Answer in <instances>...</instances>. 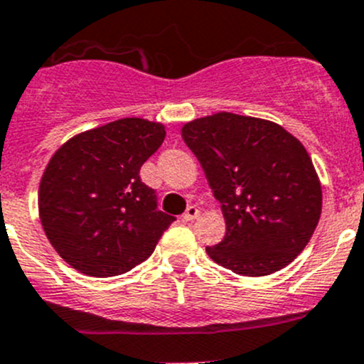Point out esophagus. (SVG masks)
Instances as JSON below:
<instances>
[{
  "instance_id": "obj_1",
  "label": "esophagus",
  "mask_w": 364,
  "mask_h": 364,
  "mask_svg": "<svg viewBox=\"0 0 364 364\" xmlns=\"http://www.w3.org/2000/svg\"><path fill=\"white\" fill-rule=\"evenodd\" d=\"M199 215H200V211L196 208V205H188V208H186V211L183 213V220H186V222H192V220H196Z\"/></svg>"
}]
</instances>
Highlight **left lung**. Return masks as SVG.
Returning a JSON list of instances; mask_svg holds the SVG:
<instances>
[{
  "label": "left lung",
  "mask_w": 364,
  "mask_h": 364,
  "mask_svg": "<svg viewBox=\"0 0 364 364\" xmlns=\"http://www.w3.org/2000/svg\"><path fill=\"white\" fill-rule=\"evenodd\" d=\"M225 218V237L205 252L241 277L289 266L310 241L322 188L310 155L273 121L216 112L183 124Z\"/></svg>",
  "instance_id": "obj_1"
}]
</instances>
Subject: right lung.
<instances>
[{"label": "right lung", "instance_id": "obj_1", "mask_svg": "<svg viewBox=\"0 0 364 364\" xmlns=\"http://www.w3.org/2000/svg\"><path fill=\"white\" fill-rule=\"evenodd\" d=\"M165 127L121 117L80 132L50 156L38 186V215L58 255L87 277L123 274L148 259L174 216L156 209L141 181Z\"/></svg>", "mask_w": 364, "mask_h": 364}]
</instances>
